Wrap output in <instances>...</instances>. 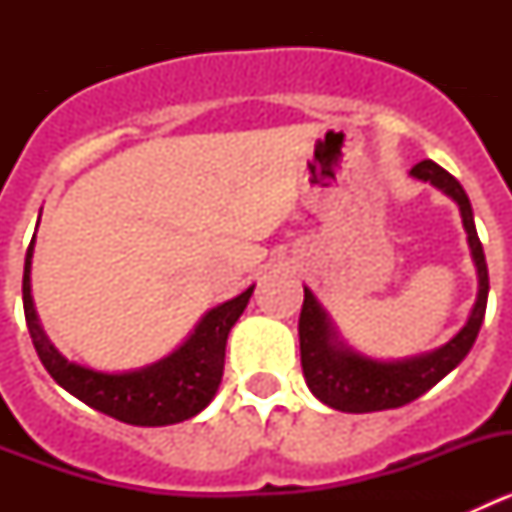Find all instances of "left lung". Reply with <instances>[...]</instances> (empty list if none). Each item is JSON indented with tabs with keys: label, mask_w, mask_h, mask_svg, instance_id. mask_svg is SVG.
Returning <instances> with one entry per match:
<instances>
[{
	"label": "left lung",
	"mask_w": 512,
	"mask_h": 512,
	"mask_svg": "<svg viewBox=\"0 0 512 512\" xmlns=\"http://www.w3.org/2000/svg\"><path fill=\"white\" fill-rule=\"evenodd\" d=\"M410 174L420 182H431L433 187L449 194L451 200L459 205L461 223L467 230V241L472 248L474 266H477V302H474L467 325L441 348L428 351V354L410 356V359L379 361L346 346L330 323L328 312L320 307L315 295L305 287V302H302L300 312L302 374H305V382L312 395L325 402L328 408L341 410V413H374V410L402 408V405L418 400L420 395L436 387L451 369H456L464 361L469 348L477 341L482 320H485L490 277H487L485 251H482L477 228H474L467 192L449 171L441 169L433 161H420L410 169Z\"/></svg>",
	"instance_id": "obj_1"
}]
</instances>
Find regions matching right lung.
<instances>
[{"label":"right lung","mask_w":512,"mask_h":512,"mask_svg":"<svg viewBox=\"0 0 512 512\" xmlns=\"http://www.w3.org/2000/svg\"><path fill=\"white\" fill-rule=\"evenodd\" d=\"M33 251L35 235L27 246L25 274H22V305H25L27 330H30L40 361L63 390L110 418L130 425H148V428L182 423L210 405L223 379L228 333L246 310L253 287L205 312L187 341L156 364L133 369V372L107 374L74 364L58 354V348L48 341L45 330L40 328L33 295H30Z\"/></svg>","instance_id":"1"}]
</instances>
